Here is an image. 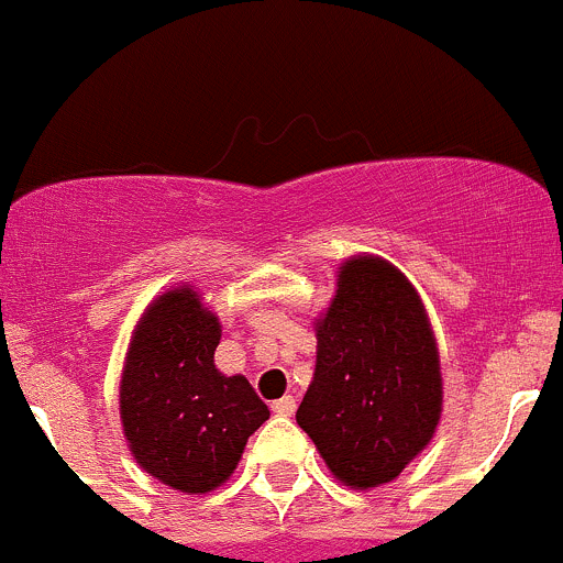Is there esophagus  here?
Returning <instances> with one entry per match:
<instances>
[{
    "label": "esophagus",
    "instance_id": "1",
    "mask_svg": "<svg viewBox=\"0 0 563 563\" xmlns=\"http://www.w3.org/2000/svg\"><path fill=\"white\" fill-rule=\"evenodd\" d=\"M271 410H274L276 416H292L295 413V399L292 397L276 399V402L271 405Z\"/></svg>",
    "mask_w": 563,
    "mask_h": 563
}]
</instances>
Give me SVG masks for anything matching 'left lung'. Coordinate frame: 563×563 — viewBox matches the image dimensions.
I'll return each instance as SVG.
<instances>
[{
    "label": "left lung",
    "mask_w": 563,
    "mask_h": 563,
    "mask_svg": "<svg viewBox=\"0 0 563 563\" xmlns=\"http://www.w3.org/2000/svg\"><path fill=\"white\" fill-rule=\"evenodd\" d=\"M336 287L295 421L339 482L366 489L397 478L430 443L441 364L419 292L394 265L353 257Z\"/></svg>",
    "instance_id": "obj_1"
}]
</instances>
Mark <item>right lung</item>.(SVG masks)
Here are the masks:
<instances>
[{
    "mask_svg": "<svg viewBox=\"0 0 563 563\" xmlns=\"http://www.w3.org/2000/svg\"><path fill=\"white\" fill-rule=\"evenodd\" d=\"M221 325L191 287L161 295L133 331L120 386L128 446L180 493L227 482L249 435L271 416L243 375L216 369Z\"/></svg>",
    "mask_w": 563,
    "mask_h": 563,
    "instance_id": "1",
    "label": "right lung"
}]
</instances>
